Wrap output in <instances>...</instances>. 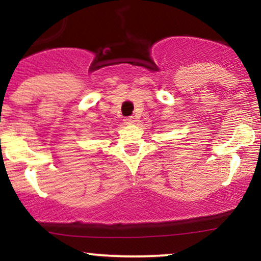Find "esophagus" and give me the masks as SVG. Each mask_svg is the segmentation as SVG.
Segmentation results:
<instances>
[{
	"label": "esophagus",
	"instance_id": "1",
	"mask_svg": "<svg viewBox=\"0 0 261 261\" xmlns=\"http://www.w3.org/2000/svg\"><path fill=\"white\" fill-rule=\"evenodd\" d=\"M134 122H136V119H134L133 117H127V118H124V123H125V124H133Z\"/></svg>",
	"mask_w": 261,
	"mask_h": 261
}]
</instances>
